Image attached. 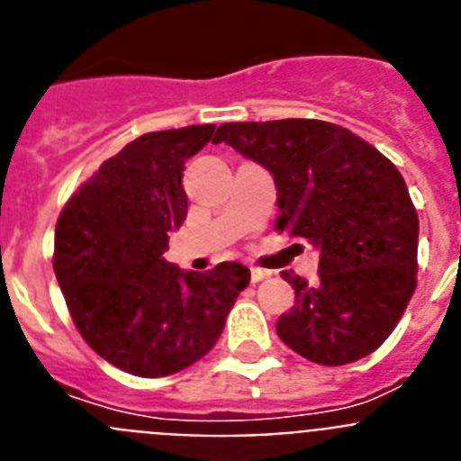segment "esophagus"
I'll return each instance as SVG.
<instances>
[{"mask_svg": "<svg viewBox=\"0 0 461 461\" xmlns=\"http://www.w3.org/2000/svg\"><path fill=\"white\" fill-rule=\"evenodd\" d=\"M272 272L270 270H263V267H251V281H263V279H267V276H270Z\"/></svg>", "mask_w": 461, "mask_h": 461, "instance_id": "esophagus-1", "label": "esophagus"}]
</instances>
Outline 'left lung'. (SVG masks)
<instances>
[{
  "mask_svg": "<svg viewBox=\"0 0 461 461\" xmlns=\"http://www.w3.org/2000/svg\"><path fill=\"white\" fill-rule=\"evenodd\" d=\"M212 142L275 177L276 228L319 249V279L281 272L295 307L276 335L328 367L369 356L388 339L415 291L418 214L399 170L367 140L321 120L228 122Z\"/></svg>",
  "mask_w": 461,
  "mask_h": 461,
  "instance_id": "1",
  "label": "left lung"
}]
</instances>
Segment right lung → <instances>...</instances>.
<instances>
[{
  "label": "right lung",
  "mask_w": 461,
  "mask_h": 461,
  "mask_svg": "<svg viewBox=\"0 0 461 461\" xmlns=\"http://www.w3.org/2000/svg\"><path fill=\"white\" fill-rule=\"evenodd\" d=\"M212 133L214 124H198L136 138L57 219L52 266L73 323L133 376H168L201 360L249 284L242 263L185 272L164 258L168 233L186 219L185 161Z\"/></svg>",
  "instance_id": "obj_1"
}]
</instances>
